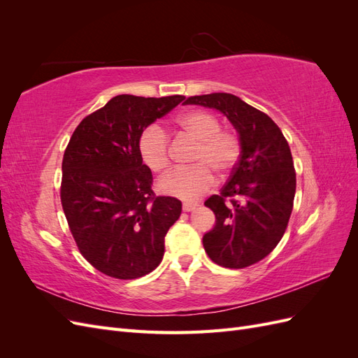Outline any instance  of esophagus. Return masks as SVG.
Segmentation results:
<instances>
[{
	"instance_id": "34e87169",
	"label": "esophagus",
	"mask_w": 358,
	"mask_h": 358,
	"mask_svg": "<svg viewBox=\"0 0 358 358\" xmlns=\"http://www.w3.org/2000/svg\"><path fill=\"white\" fill-rule=\"evenodd\" d=\"M197 203H183V206H182V209H183V212H191V210H194L197 208Z\"/></svg>"
}]
</instances>
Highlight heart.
Listing matches in <instances>:
<instances>
[{
    "label": "heart",
    "mask_w": 358,
    "mask_h": 358,
    "mask_svg": "<svg viewBox=\"0 0 358 358\" xmlns=\"http://www.w3.org/2000/svg\"><path fill=\"white\" fill-rule=\"evenodd\" d=\"M176 122L182 133L197 140L189 158L196 164L170 171L158 180V188L170 197L196 200L213 185V171L229 175L236 167L242 150L241 140L234 131L221 129L220 117L209 110H188ZM137 150L149 170L162 173L169 169L170 138L161 125L150 124L142 129Z\"/></svg>",
    "instance_id": "1"
}]
</instances>
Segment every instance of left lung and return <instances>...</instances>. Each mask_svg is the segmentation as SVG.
I'll return each mask as SVG.
<instances>
[{
  "instance_id": "obj_1",
  "label": "left lung",
  "mask_w": 358,
  "mask_h": 358,
  "mask_svg": "<svg viewBox=\"0 0 358 358\" xmlns=\"http://www.w3.org/2000/svg\"><path fill=\"white\" fill-rule=\"evenodd\" d=\"M185 104L224 113L242 146L229 182L204 201L216 218L203 236L204 251L227 268L252 266L276 248L291 216L296 170L287 138L272 117L233 94L194 95Z\"/></svg>"
}]
</instances>
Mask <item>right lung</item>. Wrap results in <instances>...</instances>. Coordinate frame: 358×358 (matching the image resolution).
Returning a JSON list of instances; mask_svg holds the SVG:
<instances>
[{"label": "right lung", "mask_w": 358, "mask_h": 358, "mask_svg": "<svg viewBox=\"0 0 358 358\" xmlns=\"http://www.w3.org/2000/svg\"><path fill=\"white\" fill-rule=\"evenodd\" d=\"M183 99L116 95L83 119L64 152L61 203L70 231L86 262L107 276L142 278L164 255L182 203L155 196L137 140Z\"/></svg>", "instance_id": "add662e5"}]
</instances>
